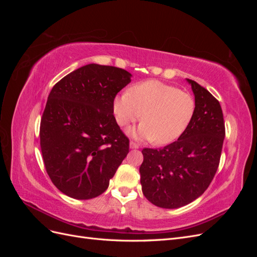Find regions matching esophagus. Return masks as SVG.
<instances>
[{"label": "esophagus", "instance_id": "esophagus-1", "mask_svg": "<svg viewBox=\"0 0 257 257\" xmlns=\"http://www.w3.org/2000/svg\"><path fill=\"white\" fill-rule=\"evenodd\" d=\"M130 147H131V149H138L139 145L136 144V143H134V142H131V143H130Z\"/></svg>", "mask_w": 257, "mask_h": 257}]
</instances>
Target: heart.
I'll list each match as a JSON object with an SVG mask.
<instances>
[{"label":"heart","mask_w":257,"mask_h":257,"mask_svg":"<svg viewBox=\"0 0 257 257\" xmlns=\"http://www.w3.org/2000/svg\"><path fill=\"white\" fill-rule=\"evenodd\" d=\"M195 111L191 94L174 85L150 80L136 83L113 100V113L119 125L126 126L141 119L132 132L141 139H153L158 145L175 142L189 126Z\"/></svg>","instance_id":"obj_1"}]
</instances>
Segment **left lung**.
Listing matches in <instances>:
<instances>
[{"label":"left lung","instance_id":"8db88e82","mask_svg":"<svg viewBox=\"0 0 257 257\" xmlns=\"http://www.w3.org/2000/svg\"><path fill=\"white\" fill-rule=\"evenodd\" d=\"M195 95V111L178 141L161 149H143L139 168L146 198L174 209L198 198L211 183L220 164L225 137L221 105L211 93L188 79Z\"/></svg>","mask_w":257,"mask_h":257}]
</instances>
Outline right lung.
<instances>
[{
  "instance_id": "1",
  "label": "right lung",
  "mask_w": 257,
  "mask_h": 257,
  "mask_svg": "<svg viewBox=\"0 0 257 257\" xmlns=\"http://www.w3.org/2000/svg\"><path fill=\"white\" fill-rule=\"evenodd\" d=\"M131 77L123 68L88 64L53 85L41 120V149L46 172L65 195L103 194L127 155L113 100Z\"/></svg>"
}]
</instances>
